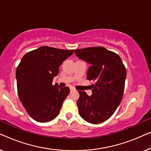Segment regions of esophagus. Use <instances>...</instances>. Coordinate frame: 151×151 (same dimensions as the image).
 <instances>
[{"label": "esophagus", "mask_w": 151, "mask_h": 151, "mask_svg": "<svg viewBox=\"0 0 151 151\" xmlns=\"http://www.w3.org/2000/svg\"><path fill=\"white\" fill-rule=\"evenodd\" d=\"M75 91V89H74L73 88H72V87H70V91L72 92V91Z\"/></svg>", "instance_id": "1"}]
</instances>
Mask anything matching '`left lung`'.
Returning <instances> with one entry per match:
<instances>
[{
	"label": "left lung",
	"mask_w": 151,
	"mask_h": 151,
	"mask_svg": "<svg viewBox=\"0 0 151 151\" xmlns=\"http://www.w3.org/2000/svg\"><path fill=\"white\" fill-rule=\"evenodd\" d=\"M80 59L91 64L86 79L92 80V96L79 91L78 112L84 120L100 124L112 116L120 104L124 91L127 70L117 53L103 47L76 49Z\"/></svg>",
	"instance_id": "left-lung-1"
}]
</instances>
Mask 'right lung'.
I'll use <instances>...</instances> for the list:
<instances>
[{"label": "right lung", "mask_w": 151, "mask_h": 151, "mask_svg": "<svg viewBox=\"0 0 151 151\" xmlns=\"http://www.w3.org/2000/svg\"><path fill=\"white\" fill-rule=\"evenodd\" d=\"M74 50L43 46L22 58L16 71L20 101L29 116L38 122L55 118L69 95V87L53 85L59 67Z\"/></svg>", "instance_id": "obj_1"}]
</instances>
